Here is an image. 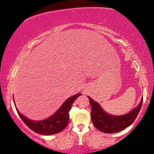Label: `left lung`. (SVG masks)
Masks as SVG:
<instances>
[{"mask_svg": "<svg viewBox=\"0 0 154 154\" xmlns=\"http://www.w3.org/2000/svg\"><path fill=\"white\" fill-rule=\"evenodd\" d=\"M88 97L91 107V118L93 125L97 130L106 133H117L131 125L137 117L143 102L142 97L139 105L130 112L122 116H113L106 112L97 102Z\"/></svg>", "mask_w": 154, "mask_h": 154, "instance_id": "1", "label": "left lung"}]
</instances>
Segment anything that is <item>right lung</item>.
I'll list each match as a JSON object with an SVG mask.
<instances>
[{"instance_id": "obj_1", "label": "right lung", "mask_w": 154, "mask_h": 154, "mask_svg": "<svg viewBox=\"0 0 154 154\" xmlns=\"http://www.w3.org/2000/svg\"><path fill=\"white\" fill-rule=\"evenodd\" d=\"M82 94H77L68 98L60 108L54 115L42 121H33L27 119L19 112L16 108L18 116L29 129L35 133L42 135H53L63 131L67 127L69 121V111L73 102ZM14 101V100H13Z\"/></svg>"}]
</instances>
